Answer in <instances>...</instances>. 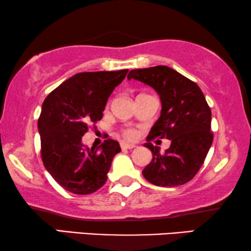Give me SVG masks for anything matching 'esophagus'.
I'll return each mask as SVG.
<instances>
[{"instance_id": "1", "label": "esophagus", "mask_w": 251, "mask_h": 251, "mask_svg": "<svg viewBox=\"0 0 251 251\" xmlns=\"http://www.w3.org/2000/svg\"><path fill=\"white\" fill-rule=\"evenodd\" d=\"M135 147H136L135 144H130V143H126V142L121 143V149L122 150H132V149H135Z\"/></svg>"}]
</instances>
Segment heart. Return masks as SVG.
Segmentation results:
<instances>
[{
	"label": "heart",
	"instance_id": "obj_1",
	"mask_svg": "<svg viewBox=\"0 0 251 251\" xmlns=\"http://www.w3.org/2000/svg\"><path fill=\"white\" fill-rule=\"evenodd\" d=\"M125 136L126 137V138H129V139H132V138H135L136 137V132L133 131V130H131V129H126V130H125Z\"/></svg>",
	"mask_w": 251,
	"mask_h": 251
}]
</instances>
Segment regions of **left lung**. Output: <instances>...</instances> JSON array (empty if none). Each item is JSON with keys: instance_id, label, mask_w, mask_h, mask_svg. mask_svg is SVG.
<instances>
[{"instance_id": "1", "label": "left lung", "mask_w": 251, "mask_h": 251, "mask_svg": "<svg viewBox=\"0 0 251 251\" xmlns=\"http://www.w3.org/2000/svg\"><path fill=\"white\" fill-rule=\"evenodd\" d=\"M131 78L152 87L162 106L144 144L153 159L144 168L143 176L161 187L187 183L200 170L214 139L211 111L203 92L197 83L167 66L132 70L128 75V80ZM154 138L171 140L166 153L161 154L149 143Z\"/></svg>"}]
</instances>
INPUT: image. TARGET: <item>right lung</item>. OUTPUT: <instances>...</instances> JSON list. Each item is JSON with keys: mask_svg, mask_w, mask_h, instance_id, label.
<instances>
[{"mask_svg": "<svg viewBox=\"0 0 251 251\" xmlns=\"http://www.w3.org/2000/svg\"><path fill=\"white\" fill-rule=\"evenodd\" d=\"M128 70L78 73L54 89L42 104L37 122L41 155L54 180L74 194H90L107 180L113 157L121 152L116 140L85 146L89 122L102 118L106 102Z\"/></svg>", "mask_w": 251, "mask_h": 251, "instance_id": "obj_1", "label": "right lung"}]
</instances>
